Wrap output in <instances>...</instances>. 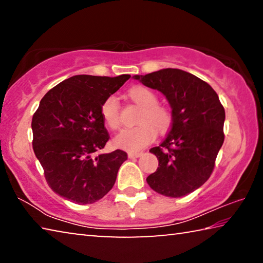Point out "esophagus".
<instances>
[{"label":"esophagus","instance_id":"esophagus-1","mask_svg":"<svg viewBox=\"0 0 263 263\" xmlns=\"http://www.w3.org/2000/svg\"><path fill=\"white\" fill-rule=\"evenodd\" d=\"M142 155V152H128L127 157L130 159H135V158H139Z\"/></svg>","mask_w":263,"mask_h":263}]
</instances>
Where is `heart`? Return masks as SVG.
I'll return each instance as SVG.
<instances>
[{"label": "heart", "instance_id": "obj_1", "mask_svg": "<svg viewBox=\"0 0 263 263\" xmlns=\"http://www.w3.org/2000/svg\"><path fill=\"white\" fill-rule=\"evenodd\" d=\"M127 96L140 111L137 116L138 125L125 128L115 137L116 147L126 151H139L151 144L159 133L166 132L172 125L173 115L168 106L159 103V97L147 87L135 86L127 90ZM101 116L111 130L121 127V105L115 95H110L101 105Z\"/></svg>", "mask_w": 263, "mask_h": 263}]
</instances>
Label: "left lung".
Here are the masks:
<instances>
[{
	"instance_id": "left-lung-1",
	"label": "left lung",
	"mask_w": 263,
	"mask_h": 263,
	"mask_svg": "<svg viewBox=\"0 0 263 263\" xmlns=\"http://www.w3.org/2000/svg\"><path fill=\"white\" fill-rule=\"evenodd\" d=\"M135 79L161 91L173 115L169 133L149 149L159 167L146 181L158 194L183 197L212 174L225 138L224 106L210 84L184 70L166 68Z\"/></svg>"
}]
</instances>
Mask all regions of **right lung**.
Instances as JSON below:
<instances>
[{
    "label": "right lung",
    "mask_w": 263,
    "mask_h": 263,
    "mask_svg": "<svg viewBox=\"0 0 263 263\" xmlns=\"http://www.w3.org/2000/svg\"><path fill=\"white\" fill-rule=\"evenodd\" d=\"M130 78L75 75L42 99L31 123L32 147L48 186L61 197L84 205L112 189L127 154L99 153L110 139L101 105Z\"/></svg>",
    "instance_id": "add662e5"
}]
</instances>
